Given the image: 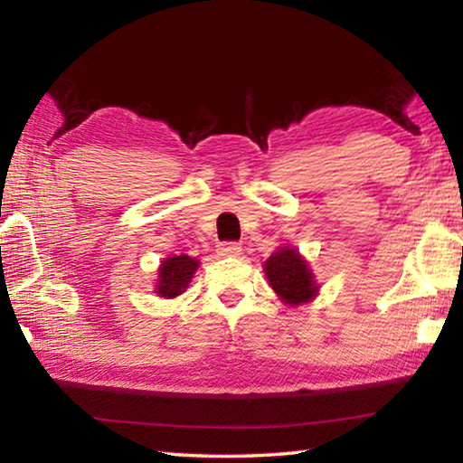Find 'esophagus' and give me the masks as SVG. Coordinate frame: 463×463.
Listing matches in <instances>:
<instances>
[{"label": "esophagus", "instance_id": "obj_1", "mask_svg": "<svg viewBox=\"0 0 463 463\" xmlns=\"http://www.w3.org/2000/svg\"><path fill=\"white\" fill-rule=\"evenodd\" d=\"M216 253L222 257H237L241 255V245L239 242H221L216 249Z\"/></svg>", "mask_w": 463, "mask_h": 463}]
</instances>
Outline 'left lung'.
<instances>
[{
	"label": "left lung",
	"mask_w": 463,
	"mask_h": 463,
	"mask_svg": "<svg viewBox=\"0 0 463 463\" xmlns=\"http://www.w3.org/2000/svg\"><path fill=\"white\" fill-rule=\"evenodd\" d=\"M268 284L286 307H300L312 302L320 292L315 271L296 247H278L263 263Z\"/></svg>",
	"instance_id": "left-lung-1"
}]
</instances>
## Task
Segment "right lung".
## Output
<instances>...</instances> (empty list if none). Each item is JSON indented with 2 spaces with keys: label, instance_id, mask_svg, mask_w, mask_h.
I'll use <instances>...</instances> for the list:
<instances>
[{
  "label": "right lung",
  "instance_id": "obj_1",
  "mask_svg": "<svg viewBox=\"0 0 463 463\" xmlns=\"http://www.w3.org/2000/svg\"><path fill=\"white\" fill-rule=\"evenodd\" d=\"M198 268L200 261L190 255H174L163 260L159 269H156L155 294L165 298V300H174V298L185 292Z\"/></svg>",
  "mask_w": 463,
  "mask_h": 463
}]
</instances>
